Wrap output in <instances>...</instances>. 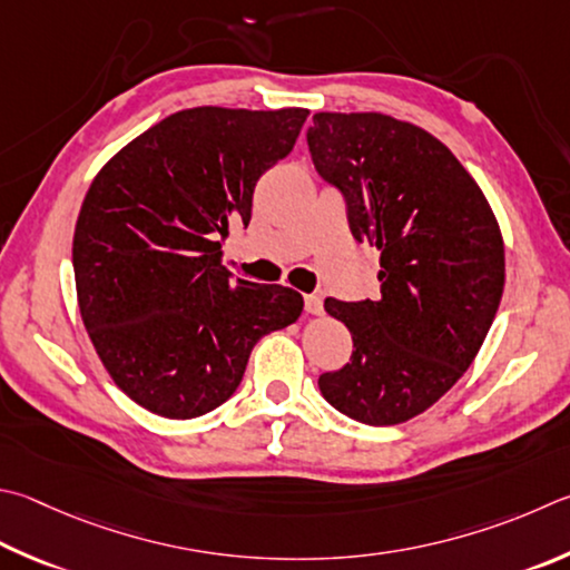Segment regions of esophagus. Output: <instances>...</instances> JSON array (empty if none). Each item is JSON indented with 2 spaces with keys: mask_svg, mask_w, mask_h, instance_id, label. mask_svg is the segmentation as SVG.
I'll use <instances>...</instances> for the list:
<instances>
[{
  "mask_svg": "<svg viewBox=\"0 0 570 570\" xmlns=\"http://www.w3.org/2000/svg\"><path fill=\"white\" fill-rule=\"evenodd\" d=\"M304 302H306V312L308 314H314V316L324 314V298H321L318 294H308Z\"/></svg>",
  "mask_w": 570,
  "mask_h": 570,
  "instance_id": "obj_1",
  "label": "esophagus"
}]
</instances>
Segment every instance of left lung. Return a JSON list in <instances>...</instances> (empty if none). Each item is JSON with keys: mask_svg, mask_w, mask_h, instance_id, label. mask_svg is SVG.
Returning <instances> with one entry per match:
<instances>
[{"mask_svg": "<svg viewBox=\"0 0 570 570\" xmlns=\"http://www.w3.org/2000/svg\"><path fill=\"white\" fill-rule=\"evenodd\" d=\"M306 141L318 177L344 194L354 239L381 254L379 298L324 302L354 351L318 389L348 419L396 426L433 406L479 354L505 282L499 222L446 144L416 124L318 111Z\"/></svg>", "mask_w": 570, "mask_h": 570, "instance_id": "1", "label": "left lung"}]
</instances>
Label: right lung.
<instances>
[{"mask_svg": "<svg viewBox=\"0 0 570 570\" xmlns=\"http://www.w3.org/2000/svg\"><path fill=\"white\" fill-rule=\"evenodd\" d=\"M306 117L184 109L89 186L71 246L81 321L114 384L157 416L222 406L256 341L302 316L294 288L234 278L219 239L249 224L258 177L294 149Z\"/></svg>", "mask_w": 570, "mask_h": 570, "instance_id": "1", "label": "right lung"}]
</instances>
